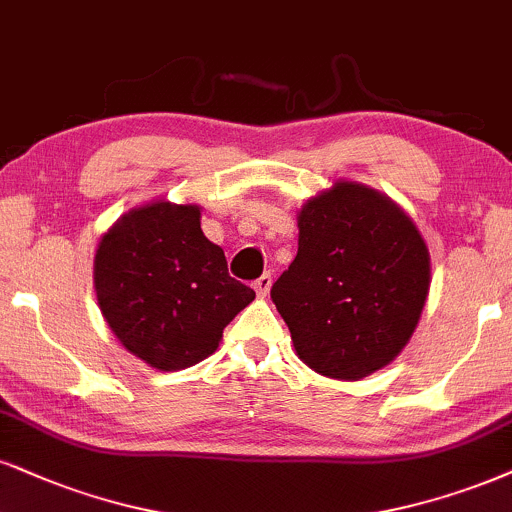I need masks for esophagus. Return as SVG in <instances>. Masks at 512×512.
<instances>
[{"label": "esophagus", "mask_w": 512, "mask_h": 512, "mask_svg": "<svg viewBox=\"0 0 512 512\" xmlns=\"http://www.w3.org/2000/svg\"><path fill=\"white\" fill-rule=\"evenodd\" d=\"M270 285H273V275L270 273H263L258 280H254V289L258 296H266L270 292Z\"/></svg>", "instance_id": "34e87169"}]
</instances>
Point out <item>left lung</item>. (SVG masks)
I'll return each instance as SVG.
<instances>
[{"label": "left lung", "instance_id": "left-lung-1", "mask_svg": "<svg viewBox=\"0 0 512 512\" xmlns=\"http://www.w3.org/2000/svg\"><path fill=\"white\" fill-rule=\"evenodd\" d=\"M430 254L399 206L337 182L299 213V251L270 289L313 370L361 380L394 361L418 325Z\"/></svg>", "mask_w": 512, "mask_h": 512}]
</instances>
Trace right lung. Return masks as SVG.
<instances>
[{"mask_svg":"<svg viewBox=\"0 0 512 512\" xmlns=\"http://www.w3.org/2000/svg\"><path fill=\"white\" fill-rule=\"evenodd\" d=\"M199 208L168 201L130 211L99 242L94 287L121 344L156 370H182L218 349L225 325L254 301L208 242Z\"/></svg>","mask_w":512,"mask_h":512,"instance_id":"obj_1","label":"right lung"}]
</instances>
